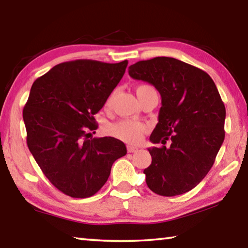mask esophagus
I'll list each match as a JSON object with an SVG mask.
<instances>
[{
	"label": "esophagus",
	"mask_w": 248,
	"mask_h": 248,
	"mask_svg": "<svg viewBox=\"0 0 248 248\" xmlns=\"http://www.w3.org/2000/svg\"><path fill=\"white\" fill-rule=\"evenodd\" d=\"M139 150L137 148V146H132V145H128L127 146V151L129 153H133V152H137V151Z\"/></svg>",
	"instance_id": "1"
}]
</instances>
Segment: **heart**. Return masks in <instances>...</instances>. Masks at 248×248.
Wrapping results in <instances>:
<instances>
[{"label":"heart","instance_id":"obj_1","mask_svg":"<svg viewBox=\"0 0 248 248\" xmlns=\"http://www.w3.org/2000/svg\"><path fill=\"white\" fill-rule=\"evenodd\" d=\"M149 85H140L137 87V91H139L142 87ZM114 99V93L108 96L106 102H105V107H109ZM109 133L114 136L117 139L121 141L128 142V143H138L142 140L144 133L148 131V125L143 123H140L138 120L133 119H123L117 121L115 124H111L108 128Z\"/></svg>","mask_w":248,"mask_h":248}]
</instances>
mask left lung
Instances as JSON below:
<instances>
[{
	"mask_svg": "<svg viewBox=\"0 0 248 248\" xmlns=\"http://www.w3.org/2000/svg\"><path fill=\"white\" fill-rule=\"evenodd\" d=\"M129 75L158 91L162 106L152 143V163L145 182L155 194L173 197L195 188L211 170L224 141L225 107L213 79L204 71L169 57L129 66Z\"/></svg>",
	"mask_w": 248,
	"mask_h": 248,
	"instance_id": "obj_1",
	"label": "left lung"
}]
</instances>
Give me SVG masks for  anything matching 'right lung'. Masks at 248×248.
Here are the masks:
<instances>
[{"instance_id":"right-lung-1","label":"right lung","mask_w":248,"mask_h":248,"mask_svg":"<svg viewBox=\"0 0 248 248\" xmlns=\"http://www.w3.org/2000/svg\"><path fill=\"white\" fill-rule=\"evenodd\" d=\"M127 65V60L63 62L32 84L23 110L28 149L49 182L72 198L95 195L114 162L127 154L124 142L90 132Z\"/></svg>"}]
</instances>
